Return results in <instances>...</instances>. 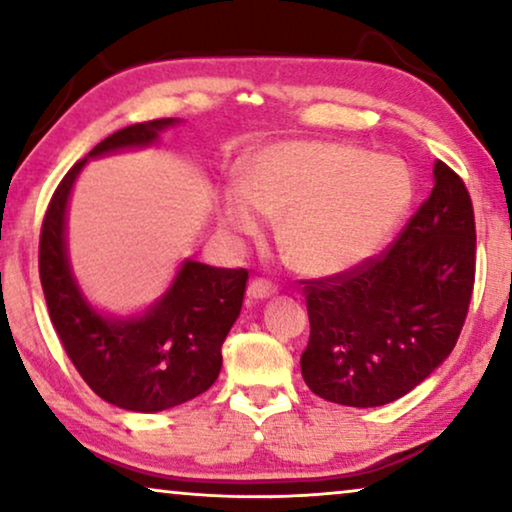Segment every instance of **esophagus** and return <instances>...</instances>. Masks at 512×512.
Masks as SVG:
<instances>
[{"label": "esophagus", "mask_w": 512, "mask_h": 512, "mask_svg": "<svg viewBox=\"0 0 512 512\" xmlns=\"http://www.w3.org/2000/svg\"><path fill=\"white\" fill-rule=\"evenodd\" d=\"M275 284H270L268 279H251L247 286V296L249 300H263L275 296Z\"/></svg>", "instance_id": "esophagus-1"}]
</instances>
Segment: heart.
Wrapping results in <instances>:
<instances>
[{
  "label": "heart",
  "mask_w": 512,
  "mask_h": 512,
  "mask_svg": "<svg viewBox=\"0 0 512 512\" xmlns=\"http://www.w3.org/2000/svg\"><path fill=\"white\" fill-rule=\"evenodd\" d=\"M412 174L391 156L335 142H282L242 163L240 188L221 198V226L261 233V214L279 219L289 261L314 277L340 275L382 249L408 212Z\"/></svg>",
  "instance_id": "heart-1"
}]
</instances>
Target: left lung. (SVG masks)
<instances>
[{
	"label": "left lung",
	"mask_w": 512,
	"mask_h": 512,
	"mask_svg": "<svg viewBox=\"0 0 512 512\" xmlns=\"http://www.w3.org/2000/svg\"><path fill=\"white\" fill-rule=\"evenodd\" d=\"M433 191L380 256L307 279L310 342L300 356L314 394L377 408L424 382L457 345L475 282V219L464 181L443 160Z\"/></svg>",
	"instance_id": "1"
}]
</instances>
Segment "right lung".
<instances>
[{
    "instance_id": "add662e5",
    "label": "right lung",
    "mask_w": 512,
    "mask_h": 512,
    "mask_svg": "<svg viewBox=\"0 0 512 512\" xmlns=\"http://www.w3.org/2000/svg\"><path fill=\"white\" fill-rule=\"evenodd\" d=\"M177 118L114 132L55 188L41 223L39 277L53 328L90 389L116 408L160 412L205 394L221 373V345L240 317L249 272L186 258L163 298L142 314L109 317L88 303L67 256V202L88 158L144 149Z\"/></svg>"
}]
</instances>
